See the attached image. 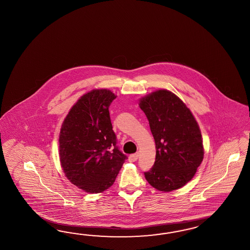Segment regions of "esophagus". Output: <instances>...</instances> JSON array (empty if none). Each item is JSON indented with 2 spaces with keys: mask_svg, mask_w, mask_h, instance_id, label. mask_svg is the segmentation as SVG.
Instances as JSON below:
<instances>
[{
  "mask_svg": "<svg viewBox=\"0 0 250 250\" xmlns=\"http://www.w3.org/2000/svg\"><path fill=\"white\" fill-rule=\"evenodd\" d=\"M138 156H139V153H138V152H137V153H133V154H131V155L129 156V162L134 163V162H135V161L138 159Z\"/></svg>",
  "mask_w": 250,
  "mask_h": 250,
  "instance_id": "1",
  "label": "esophagus"
}]
</instances>
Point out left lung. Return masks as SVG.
Masks as SVG:
<instances>
[{
    "label": "left lung",
    "instance_id": "left-lung-1",
    "mask_svg": "<svg viewBox=\"0 0 250 250\" xmlns=\"http://www.w3.org/2000/svg\"><path fill=\"white\" fill-rule=\"evenodd\" d=\"M155 142V163L145 172L149 184L161 191L180 189L193 178L204 156L201 129L185 103L167 89L139 100Z\"/></svg>",
    "mask_w": 250,
    "mask_h": 250
}]
</instances>
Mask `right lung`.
I'll use <instances>...</instances> for the list:
<instances>
[{"instance_id":"obj_1","label":"right lung","mask_w":250,"mask_h":250,"mask_svg":"<svg viewBox=\"0 0 250 250\" xmlns=\"http://www.w3.org/2000/svg\"><path fill=\"white\" fill-rule=\"evenodd\" d=\"M116 98L109 89H93L74 104L62 123L60 161L68 181L87 193L111 187L127 159L116 147L109 116Z\"/></svg>"}]
</instances>
